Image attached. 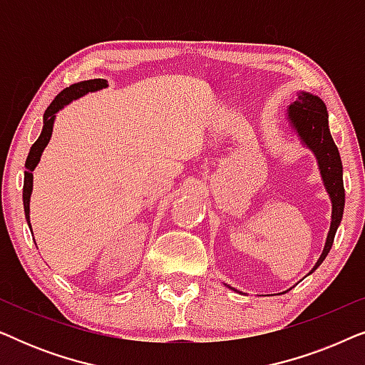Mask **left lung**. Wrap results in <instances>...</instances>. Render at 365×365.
<instances>
[{"instance_id": "1", "label": "left lung", "mask_w": 365, "mask_h": 365, "mask_svg": "<svg viewBox=\"0 0 365 365\" xmlns=\"http://www.w3.org/2000/svg\"><path fill=\"white\" fill-rule=\"evenodd\" d=\"M287 121L304 146L311 149L314 156H316L324 186H326L332 202L331 229H329L326 246H324L321 257L317 259L316 266L312 269V271H316L326 259L329 251H331L334 236H336L344 214L346 191H344L342 181V161L336 143L331 136V131H329L327 108L321 98L306 91L297 93L296 101L287 108Z\"/></svg>"}]
</instances>
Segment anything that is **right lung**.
<instances>
[{
    "label": "right lung",
    "mask_w": 365,
    "mask_h": 365,
    "mask_svg": "<svg viewBox=\"0 0 365 365\" xmlns=\"http://www.w3.org/2000/svg\"><path fill=\"white\" fill-rule=\"evenodd\" d=\"M103 88H108L106 79H88V81H79L76 84H71L69 88L63 89V91L53 99V103L49 104L46 111H44L43 131H41V134H39V138L36 139V143H34L31 149H29L26 164H24V166H26V171H24L23 204H24V214H26V221H28L29 227H31V222H29V199H31V192H33V171H34V168L38 166L39 159H41L44 148L48 146L49 139H51L56 114L61 111L66 104L74 101V99L81 98L88 93L99 91V89H103Z\"/></svg>",
    "instance_id": "obj_1"
}]
</instances>
